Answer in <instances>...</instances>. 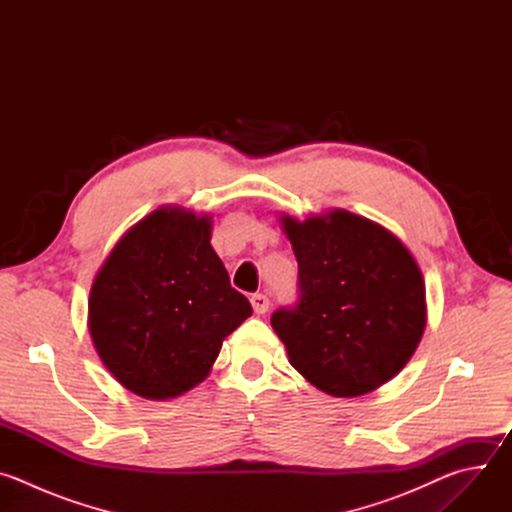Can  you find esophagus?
<instances>
[{
    "instance_id": "esophagus-1",
    "label": "esophagus",
    "mask_w": 512,
    "mask_h": 512,
    "mask_svg": "<svg viewBox=\"0 0 512 512\" xmlns=\"http://www.w3.org/2000/svg\"><path fill=\"white\" fill-rule=\"evenodd\" d=\"M251 306L255 314H265L269 310V298L265 294H255L251 296Z\"/></svg>"
}]
</instances>
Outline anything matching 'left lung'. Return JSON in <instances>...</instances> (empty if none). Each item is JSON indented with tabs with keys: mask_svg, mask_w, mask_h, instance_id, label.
Instances as JSON below:
<instances>
[{
	"mask_svg": "<svg viewBox=\"0 0 512 512\" xmlns=\"http://www.w3.org/2000/svg\"><path fill=\"white\" fill-rule=\"evenodd\" d=\"M279 221L300 269L298 304L271 316L289 364L332 397L379 389L425 330L419 265L391 231L348 210Z\"/></svg>",
	"mask_w": 512,
	"mask_h": 512,
	"instance_id": "8db88e82",
	"label": "left lung"
}]
</instances>
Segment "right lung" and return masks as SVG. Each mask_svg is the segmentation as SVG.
Instances as JSON below:
<instances>
[{
	"label": "right lung",
	"mask_w": 512,
	"mask_h": 512,
	"mask_svg": "<svg viewBox=\"0 0 512 512\" xmlns=\"http://www.w3.org/2000/svg\"><path fill=\"white\" fill-rule=\"evenodd\" d=\"M212 221L162 206L133 225L99 269L89 332L131 393L166 401L202 383L223 340L251 314L210 245Z\"/></svg>",
	"instance_id": "add662e5"
}]
</instances>
